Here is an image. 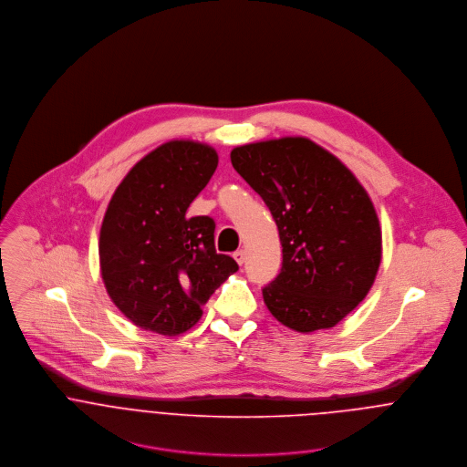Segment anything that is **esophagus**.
<instances>
[{
    "mask_svg": "<svg viewBox=\"0 0 467 467\" xmlns=\"http://www.w3.org/2000/svg\"><path fill=\"white\" fill-rule=\"evenodd\" d=\"M234 259L237 261V265H244V261H246V252L244 250H237L235 254H234Z\"/></svg>",
    "mask_w": 467,
    "mask_h": 467,
    "instance_id": "1",
    "label": "esophagus"
}]
</instances>
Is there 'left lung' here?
<instances>
[{"label": "left lung", "instance_id": "8db88e82", "mask_svg": "<svg viewBox=\"0 0 467 467\" xmlns=\"http://www.w3.org/2000/svg\"><path fill=\"white\" fill-rule=\"evenodd\" d=\"M230 158L278 228L282 269L263 289L269 313L298 333L334 327L367 296L381 263L379 219L367 191L304 136L246 143Z\"/></svg>", "mask_w": 467, "mask_h": 467}]
</instances>
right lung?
I'll return each instance as SVG.
<instances>
[{
    "mask_svg": "<svg viewBox=\"0 0 467 467\" xmlns=\"http://www.w3.org/2000/svg\"><path fill=\"white\" fill-rule=\"evenodd\" d=\"M217 161L206 143L171 140L134 165L108 204L99 239L102 280L140 329L189 331L212 293L239 269L215 252L213 219L187 215Z\"/></svg>",
    "mask_w": 467,
    "mask_h": 467,
    "instance_id": "add662e5",
    "label": "right lung"
}]
</instances>
